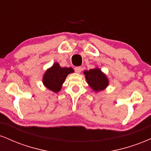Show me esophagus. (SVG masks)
<instances>
[{
	"label": "esophagus",
	"mask_w": 151,
	"mask_h": 151,
	"mask_svg": "<svg viewBox=\"0 0 151 151\" xmlns=\"http://www.w3.org/2000/svg\"><path fill=\"white\" fill-rule=\"evenodd\" d=\"M81 67H76L75 68H74V70H75V72H77V73H80L81 72Z\"/></svg>",
	"instance_id": "34e87169"
}]
</instances>
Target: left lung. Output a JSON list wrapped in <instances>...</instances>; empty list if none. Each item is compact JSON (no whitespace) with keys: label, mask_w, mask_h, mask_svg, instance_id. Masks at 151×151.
<instances>
[{"label":"left lung","mask_w":151,"mask_h":151,"mask_svg":"<svg viewBox=\"0 0 151 151\" xmlns=\"http://www.w3.org/2000/svg\"><path fill=\"white\" fill-rule=\"evenodd\" d=\"M85 74L86 81L89 85L95 91H101L104 89L109 84L106 76L101 72L99 69H92L84 72Z\"/></svg>","instance_id":"left-lung-1"}]
</instances>
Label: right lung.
Returning a JSON list of instances; mask_svg holds the SVG:
<instances>
[{
  "label": "right lung",
  "instance_id": "obj_1",
  "mask_svg": "<svg viewBox=\"0 0 151 151\" xmlns=\"http://www.w3.org/2000/svg\"><path fill=\"white\" fill-rule=\"evenodd\" d=\"M74 72L72 68L60 67L58 63L54 64L51 68L46 71L43 77V84L47 88L57 93L61 89L62 84L69 74Z\"/></svg>",
  "mask_w": 151,
  "mask_h": 151
}]
</instances>
